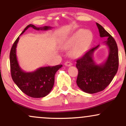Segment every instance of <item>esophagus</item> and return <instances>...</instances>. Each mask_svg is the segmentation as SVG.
I'll use <instances>...</instances> for the list:
<instances>
[{
    "label": "esophagus",
    "mask_w": 126,
    "mask_h": 126,
    "mask_svg": "<svg viewBox=\"0 0 126 126\" xmlns=\"http://www.w3.org/2000/svg\"><path fill=\"white\" fill-rule=\"evenodd\" d=\"M64 65L66 66H67V67H69V66H72V63L70 62H65V63H64Z\"/></svg>",
    "instance_id": "esophagus-1"
}]
</instances>
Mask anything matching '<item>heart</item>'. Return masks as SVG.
Returning a JSON list of instances; mask_svg holds the SVG:
<instances>
[{
	"instance_id": "b5f03b06",
	"label": "heart",
	"mask_w": 126,
	"mask_h": 126,
	"mask_svg": "<svg viewBox=\"0 0 126 126\" xmlns=\"http://www.w3.org/2000/svg\"><path fill=\"white\" fill-rule=\"evenodd\" d=\"M92 39V34L89 30L80 29L63 39L60 44L62 50H70V54L74 58L80 57L87 50Z\"/></svg>"
}]
</instances>
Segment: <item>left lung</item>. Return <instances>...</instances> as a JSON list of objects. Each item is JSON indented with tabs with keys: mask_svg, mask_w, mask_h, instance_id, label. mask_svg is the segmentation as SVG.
Masks as SVG:
<instances>
[{
	"mask_svg": "<svg viewBox=\"0 0 126 126\" xmlns=\"http://www.w3.org/2000/svg\"><path fill=\"white\" fill-rule=\"evenodd\" d=\"M96 24L100 37L107 38L104 44L109 51L107 58L101 64H97L94 60V53L99 45L88 50L76 61V66L78 69L76 83L82 91L88 94H95L103 91L112 81L118 67L116 42L102 26L98 23Z\"/></svg>",
	"mask_w": 126,
	"mask_h": 126,
	"instance_id": "1",
	"label": "left lung"
}]
</instances>
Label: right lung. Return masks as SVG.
I'll return each instance as SVG.
<instances>
[{
  "label": "right lung",
  "instance_id": "1",
  "mask_svg": "<svg viewBox=\"0 0 126 126\" xmlns=\"http://www.w3.org/2000/svg\"><path fill=\"white\" fill-rule=\"evenodd\" d=\"M30 27L36 30H51L53 27L45 26L37 27L30 24L24 29L22 35ZM19 37H18L13 44L10 52V66L12 78L21 90L29 96L32 98H43L51 92L54 83V76L62 65L41 67L34 72H26L21 69L16 57V46Z\"/></svg>",
  "mask_w": 126,
  "mask_h": 126
}]
</instances>
